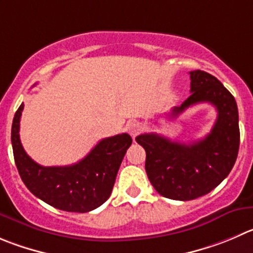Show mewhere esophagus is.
<instances>
[{"instance_id": "1", "label": "esophagus", "mask_w": 253, "mask_h": 253, "mask_svg": "<svg viewBox=\"0 0 253 253\" xmlns=\"http://www.w3.org/2000/svg\"><path fill=\"white\" fill-rule=\"evenodd\" d=\"M125 129H126V131H128L129 134H130L133 138H135L136 134L139 133V124L136 122H134V120H131V122H128L126 123V125H125Z\"/></svg>"}]
</instances>
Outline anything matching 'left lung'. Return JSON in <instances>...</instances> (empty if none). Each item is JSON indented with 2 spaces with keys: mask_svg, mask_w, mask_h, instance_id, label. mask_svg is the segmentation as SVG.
Here are the masks:
<instances>
[{
  "mask_svg": "<svg viewBox=\"0 0 253 253\" xmlns=\"http://www.w3.org/2000/svg\"><path fill=\"white\" fill-rule=\"evenodd\" d=\"M190 95L171 110L176 118L199 103H210L217 119L204 139L177 143L155 133L136 136L146 153L145 170L154 189L171 200L189 201L209 194L230 174L240 146L239 110L233 95L216 77L190 72Z\"/></svg>",
  "mask_w": 253,
  "mask_h": 253,
  "instance_id": "obj_1",
  "label": "left lung"
}]
</instances>
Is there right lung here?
I'll use <instances>...</instances> for the list:
<instances>
[{"label": "right lung", "mask_w": 253, "mask_h": 253, "mask_svg": "<svg viewBox=\"0 0 253 253\" xmlns=\"http://www.w3.org/2000/svg\"><path fill=\"white\" fill-rule=\"evenodd\" d=\"M23 103L12 123L14 163L27 189L48 205L68 212H89L109 199L123 158L131 145L129 134L100 140L81 161L69 167H42L27 155L20 140Z\"/></svg>", "instance_id": "obj_1"}]
</instances>
